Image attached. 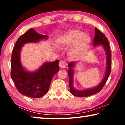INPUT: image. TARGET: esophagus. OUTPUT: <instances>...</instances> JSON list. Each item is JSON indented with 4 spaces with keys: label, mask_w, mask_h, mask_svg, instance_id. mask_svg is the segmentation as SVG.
Returning a JSON list of instances; mask_svg holds the SVG:
<instances>
[{
    "label": "esophagus",
    "mask_w": 125,
    "mask_h": 125,
    "mask_svg": "<svg viewBox=\"0 0 125 125\" xmlns=\"http://www.w3.org/2000/svg\"><path fill=\"white\" fill-rule=\"evenodd\" d=\"M59 66L61 68H66V62H65L64 61H60L59 62Z\"/></svg>",
    "instance_id": "esophagus-1"
}]
</instances>
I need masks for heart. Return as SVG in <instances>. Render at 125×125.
<instances>
[{
  "mask_svg": "<svg viewBox=\"0 0 125 125\" xmlns=\"http://www.w3.org/2000/svg\"><path fill=\"white\" fill-rule=\"evenodd\" d=\"M90 42L89 35L77 29H73L61 34L56 40L57 45L61 48L73 45L69 51V55L73 59H80L86 52Z\"/></svg>",
  "mask_w": 125,
  "mask_h": 125,
  "instance_id": "obj_1",
  "label": "heart"
}]
</instances>
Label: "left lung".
I'll use <instances>...</instances> for the list:
<instances>
[{"mask_svg": "<svg viewBox=\"0 0 125 125\" xmlns=\"http://www.w3.org/2000/svg\"><path fill=\"white\" fill-rule=\"evenodd\" d=\"M102 45L103 47L104 50H105L106 56V72L105 76L102 81L97 85V86L94 88L87 89L83 90H77L73 86V74H74V69L75 65L76 63L74 61L70 62L68 65L69 67V70L68 71V73L69 75V87L71 93L73 95L77 97H88L90 95H93L94 94L98 93L102 90L103 87L105 85V83H106L109 75L110 74L111 67H112V61H111V52L110 49V46L107 40V37L104 33H102L100 30H98L97 28H95V36L94 39V47Z\"/></svg>", "mask_w": 125, "mask_h": 125, "instance_id": "left-lung-1", "label": "left lung"}]
</instances>
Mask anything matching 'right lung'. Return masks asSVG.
<instances>
[{
  "instance_id": "right-lung-1",
  "label": "right lung",
  "mask_w": 125,
  "mask_h": 125,
  "mask_svg": "<svg viewBox=\"0 0 125 125\" xmlns=\"http://www.w3.org/2000/svg\"><path fill=\"white\" fill-rule=\"evenodd\" d=\"M48 38L47 35H41L31 28L18 39L13 49L11 77L18 91L25 96L40 98L45 95L48 91L53 77L59 71L58 60L51 62H44L34 72L27 71L22 66L20 52L23 45Z\"/></svg>"
}]
</instances>
